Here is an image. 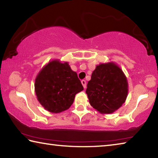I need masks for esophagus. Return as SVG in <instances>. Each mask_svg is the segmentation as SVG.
<instances>
[{"instance_id": "obj_1", "label": "esophagus", "mask_w": 158, "mask_h": 158, "mask_svg": "<svg viewBox=\"0 0 158 158\" xmlns=\"http://www.w3.org/2000/svg\"><path fill=\"white\" fill-rule=\"evenodd\" d=\"M81 84L83 85V87H84V89H85V87H86V81H85V80H82V81H81Z\"/></svg>"}]
</instances>
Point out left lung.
Returning <instances> with one entry per match:
<instances>
[{"label": "left lung", "instance_id": "obj_1", "mask_svg": "<svg viewBox=\"0 0 158 158\" xmlns=\"http://www.w3.org/2000/svg\"><path fill=\"white\" fill-rule=\"evenodd\" d=\"M85 93L90 105L102 114H109L125 103L128 94V82L122 69L116 63L96 65Z\"/></svg>", "mask_w": 158, "mask_h": 158}]
</instances>
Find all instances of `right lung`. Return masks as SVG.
I'll return each instance as SVG.
<instances>
[{"instance_id":"1","label":"right lung","mask_w":158,"mask_h":158,"mask_svg":"<svg viewBox=\"0 0 158 158\" xmlns=\"http://www.w3.org/2000/svg\"><path fill=\"white\" fill-rule=\"evenodd\" d=\"M84 90L76 72L68 62L53 59L39 72L35 80V92L47 111L58 114L73 105L77 93Z\"/></svg>"}]
</instances>
